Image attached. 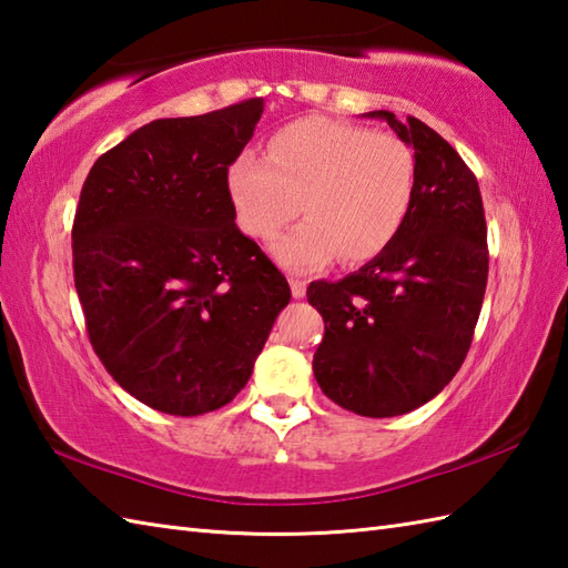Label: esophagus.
<instances>
[{
  "label": "esophagus",
  "mask_w": 568,
  "mask_h": 568,
  "mask_svg": "<svg viewBox=\"0 0 568 568\" xmlns=\"http://www.w3.org/2000/svg\"><path fill=\"white\" fill-rule=\"evenodd\" d=\"M291 291H293V297H305V293H307V283L305 281H300V277H293L291 275Z\"/></svg>",
  "instance_id": "34e87169"
}]
</instances>
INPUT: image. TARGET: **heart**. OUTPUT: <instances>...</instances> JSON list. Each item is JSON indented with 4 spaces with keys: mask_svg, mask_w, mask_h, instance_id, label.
<instances>
[{
    "mask_svg": "<svg viewBox=\"0 0 568 568\" xmlns=\"http://www.w3.org/2000/svg\"><path fill=\"white\" fill-rule=\"evenodd\" d=\"M226 190L253 239H271L297 212L307 216L271 244L283 268L307 273L336 253L358 263L390 244L413 204L415 159L390 134L312 116L277 131L265 161H234Z\"/></svg>",
    "mask_w": 568,
    "mask_h": 568,
    "instance_id": "obj_1",
    "label": "heart"
}]
</instances>
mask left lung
I'll list each match as a JSON object with an SVG mask.
<instances>
[{
    "label": "left lung",
    "mask_w": 568,
    "mask_h": 568,
    "mask_svg": "<svg viewBox=\"0 0 568 568\" xmlns=\"http://www.w3.org/2000/svg\"><path fill=\"white\" fill-rule=\"evenodd\" d=\"M415 151V195L400 232L376 258L307 300L324 317L312 371L348 413L395 417L444 390L462 368L484 305L488 246L474 173L415 116L368 112Z\"/></svg>",
    "instance_id": "left-lung-1"
}]
</instances>
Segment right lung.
<instances>
[{"mask_svg":"<svg viewBox=\"0 0 568 568\" xmlns=\"http://www.w3.org/2000/svg\"><path fill=\"white\" fill-rule=\"evenodd\" d=\"M261 114L256 98L155 119L100 155L80 192L72 268L92 348L129 395L165 415L232 403L291 303L226 190Z\"/></svg>","mask_w":568,"mask_h":568,"instance_id":"1","label":"right lung"}]
</instances>
